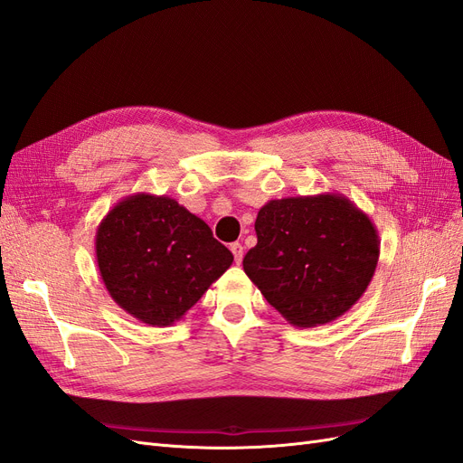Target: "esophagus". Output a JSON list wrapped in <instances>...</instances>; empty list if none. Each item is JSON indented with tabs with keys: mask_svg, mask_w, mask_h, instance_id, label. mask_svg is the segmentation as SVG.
Listing matches in <instances>:
<instances>
[{
	"mask_svg": "<svg viewBox=\"0 0 463 463\" xmlns=\"http://www.w3.org/2000/svg\"><path fill=\"white\" fill-rule=\"evenodd\" d=\"M230 249H232V253H233L235 262H237V264H241V260H243V245H241V243H232V245H230Z\"/></svg>",
	"mask_w": 463,
	"mask_h": 463,
	"instance_id": "esophagus-1",
	"label": "esophagus"
}]
</instances>
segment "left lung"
<instances>
[{"label": "left lung", "instance_id": "1", "mask_svg": "<svg viewBox=\"0 0 463 463\" xmlns=\"http://www.w3.org/2000/svg\"><path fill=\"white\" fill-rule=\"evenodd\" d=\"M243 270L289 325L332 322L361 299L381 255L371 218L342 193L266 203Z\"/></svg>", "mask_w": 463, "mask_h": 463}]
</instances>
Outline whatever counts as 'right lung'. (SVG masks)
<instances>
[{"mask_svg":"<svg viewBox=\"0 0 463 463\" xmlns=\"http://www.w3.org/2000/svg\"><path fill=\"white\" fill-rule=\"evenodd\" d=\"M96 262L125 313L148 326H172L230 269L233 255L175 199L135 193L102 218Z\"/></svg>","mask_w":463,"mask_h":463,"instance_id":"right-lung-1","label":"right lung"}]
</instances>
